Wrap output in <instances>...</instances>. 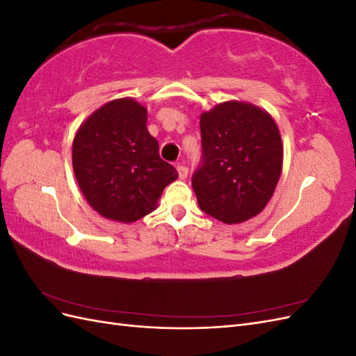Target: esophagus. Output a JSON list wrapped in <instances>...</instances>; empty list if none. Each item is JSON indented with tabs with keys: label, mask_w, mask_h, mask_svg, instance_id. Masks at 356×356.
Masks as SVG:
<instances>
[{
	"label": "esophagus",
	"mask_w": 356,
	"mask_h": 356,
	"mask_svg": "<svg viewBox=\"0 0 356 356\" xmlns=\"http://www.w3.org/2000/svg\"><path fill=\"white\" fill-rule=\"evenodd\" d=\"M177 170H178L179 179H186V178H187V175H188V168H187V166L178 165V166H177Z\"/></svg>",
	"instance_id": "obj_1"
}]
</instances>
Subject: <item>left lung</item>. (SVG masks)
<instances>
[{
	"label": "left lung",
	"mask_w": 356,
	"mask_h": 356,
	"mask_svg": "<svg viewBox=\"0 0 356 356\" xmlns=\"http://www.w3.org/2000/svg\"><path fill=\"white\" fill-rule=\"evenodd\" d=\"M202 160L191 177L200 209L225 224L260 213L282 170V139L270 114L222 102L200 115Z\"/></svg>",
	"instance_id": "8db88e82"
}]
</instances>
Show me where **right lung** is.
Wrapping results in <instances>:
<instances>
[{
    "mask_svg": "<svg viewBox=\"0 0 356 356\" xmlns=\"http://www.w3.org/2000/svg\"><path fill=\"white\" fill-rule=\"evenodd\" d=\"M72 166L90 207L122 222L153 212L161 191L178 178L148 134L147 110L131 98L105 104L80 126Z\"/></svg>",
    "mask_w": 356,
    "mask_h": 356,
    "instance_id": "obj_1",
    "label": "right lung"
}]
</instances>
